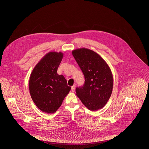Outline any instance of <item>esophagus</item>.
Returning <instances> with one entry per match:
<instances>
[{"mask_svg":"<svg viewBox=\"0 0 149 149\" xmlns=\"http://www.w3.org/2000/svg\"><path fill=\"white\" fill-rule=\"evenodd\" d=\"M71 91L72 92H74L75 91V85H73L71 86Z\"/></svg>","mask_w":149,"mask_h":149,"instance_id":"34e87169","label":"esophagus"}]
</instances>
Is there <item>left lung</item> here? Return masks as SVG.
<instances>
[{
  "label": "left lung",
  "mask_w": 149,
  "mask_h": 149,
  "mask_svg": "<svg viewBox=\"0 0 149 149\" xmlns=\"http://www.w3.org/2000/svg\"><path fill=\"white\" fill-rule=\"evenodd\" d=\"M72 54L85 78L83 86L76 88V94L88 109L98 111L104 107L112 94L113 78L111 69L92 50L78 49Z\"/></svg>",
  "instance_id": "left-lung-1"
}]
</instances>
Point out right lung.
<instances>
[{
	"mask_svg": "<svg viewBox=\"0 0 149 149\" xmlns=\"http://www.w3.org/2000/svg\"><path fill=\"white\" fill-rule=\"evenodd\" d=\"M63 57L61 52H49L37 64L31 74V97L43 112H55L70 91L71 87L67 84L64 76L57 73Z\"/></svg>",
	"mask_w": 149,
	"mask_h": 149,
	"instance_id": "right-lung-1",
	"label": "right lung"
}]
</instances>
